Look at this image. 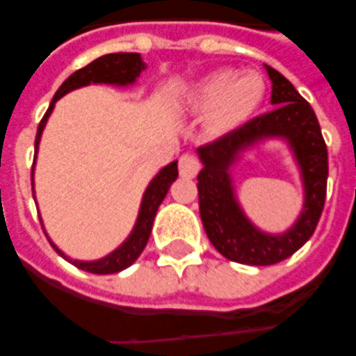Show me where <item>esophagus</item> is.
Here are the masks:
<instances>
[{
	"label": "esophagus",
	"instance_id": "esophagus-1",
	"mask_svg": "<svg viewBox=\"0 0 356 356\" xmlns=\"http://www.w3.org/2000/svg\"><path fill=\"white\" fill-rule=\"evenodd\" d=\"M200 170H201V164L194 155L184 153V155L179 159V173H181V177L194 179L195 175L200 173Z\"/></svg>",
	"mask_w": 356,
	"mask_h": 356
}]
</instances>
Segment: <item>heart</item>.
Wrapping results in <instances>:
<instances>
[{"label": "heart", "instance_id": "obj_1", "mask_svg": "<svg viewBox=\"0 0 356 356\" xmlns=\"http://www.w3.org/2000/svg\"><path fill=\"white\" fill-rule=\"evenodd\" d=\"M264 92V81L254 72L234 75L233 70H218L195 85L192 102L201 108L211 107L212 129L231 131L257 113Z\"/></svg>", "mask_w": 356, "mask_h": 356}]
</instances>
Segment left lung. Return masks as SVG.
Listing matches in <instances>:
<instances>
[{
	"instance_id": "1",
	"label": "left lung",
	"mask_w": 356,
	"mask_h": 356,
	"mask_svg": "<svg viewBox=\"0 0 356 356\" xmlns=\"http://www.w3.org/2000/svg\"><path fill=\"white\" fill-rule=\"evenodd\" d=\"M273 111L243 123L222 138L197 149L203 170L197 175L200 214L212 245L229 260L249 266H271L292 257L316 231L325 205L327 145L309 102L290 81L271 66ZM284 138L302 170L305 203L298 222L282 235L262 234L248 222L237 205L228 168L243 149L264 138Z\"/></svg>"
}]
</instances>
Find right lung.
<instances>
[{
    "label": "right lung",
    "mask_w": 356,
    "mask_h": 356,
    "mask_svg": "<svg viewBox=\"0 0 356 356\" xmlns=\"http://www.w3.org/2000/svg\"><path fill=\"white\" fill-rule=\"evenodd\" d=\"M144 70L145 63L144 58L140 57V53H108V55H103V57L92 60L90 64H86L85 68L74 72V74L70 75L68 79L60 85L57 94L53 96L51 103H49V108H47L46 114H44V118H42L40 125H38V131H36L35 138V153L38 151L42 131L46 127L47 118H49V114H51L55 103H57L64 94H68V92L75 90V88H81V86L90 85V83H107V85L118 86L133 85L134 81H136V77H138ZM33 168H35V162H33ZM177 161H173L172 164H168L166 168H162L161 172L156 173L155 179L151 181L149 186H147L144 192L142 205H140L138 220H136V225H134L133 233L129 234L127 240H125L118 249H114L113 253L107 254V257H103V259L90 260V262H85V260H72L68 259V257H66L49 238H47V240H49L53 249H55L60 257L70 260V262L74 266H77L79 270H85L88 271V273H97V275L118 273V271L125 270V268H129V266L133 264L134 260L140 257V253L144 251L145 243L149 240L151 227H153V220H155L156 211H159L162 200L166 197L168 190H170L173 181L177 179ZM31 183H33V173H31ZM33 197H35V188H33ZM44 233H46V231H44Z\"/></svg>",
    "instance_id": "add662e5"
}]
</instances>
